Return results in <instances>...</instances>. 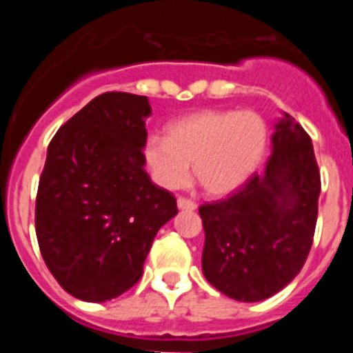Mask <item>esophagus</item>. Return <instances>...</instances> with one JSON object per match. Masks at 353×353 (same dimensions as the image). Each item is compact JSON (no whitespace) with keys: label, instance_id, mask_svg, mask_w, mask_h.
Segmentation results:
<instances>
[{"label":"esophagus","instance_id":"1","mask_svg":"<svg viewBox=\"0 0 353 353\" xmlns=\"http://www.w3.org/2000/svg\"><path fill=\"white\" fill-rule=\"evenodd\" d=\"M176 205H179L180 210H196V201H192V199L189 198H183V196H180L179 199H176Z\"/></svg>","mask_w":353,"mask_h":353}]
</instances>
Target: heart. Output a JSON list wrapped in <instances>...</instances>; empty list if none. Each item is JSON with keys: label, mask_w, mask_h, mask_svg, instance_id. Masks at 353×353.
I'll list each match as a JSON object with an SVG mask.
<instances>
[{"label": "heart", "mask_w": 353, "mask_h": 353, "mask_svg": "<svg viewBox=\"0 0 353 353\" xmlns=\"http://www.w3.org/2000/svg\"><path fill=\"white\" fill-rule=\"evenodd\" d=\"M269 129L256 111H199L173 121L168 138L150 136L145 161L164 189L191 180L212 196L236 191L254 173L267 148Z\"/></svg>", "instance_id": "b5f03b06"}]
</instances>
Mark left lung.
Listing matches in <instances>:
<instances>
[{"instance_id": "left-lung-1", "label": "left lung", "mask_w": 353, "mask_h": 353, "mask_svg": "<svg viewBox=\"0 0 353 353\" xmlns=\"http://www.w3.org/2000/svg\"><path fill=\"white\" fill-rule=\"evenodd\" d=\"M320 170L311 138L290 114L276 123L263 174L199 207L207 281L235 301L272 297L301 272L313 245Z\"/></svg>"}]
</instances>
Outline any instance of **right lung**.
I'll return each mask as SVG.
<instances>
[{
    "label": "right lung",
    "mask_w": 353,
    "mask_h": 353,
    "mask_svg": "<svg viewBox=\"0 0 353 353\" xmlns=\"http://www.w3.org/2000/svg\"><path fill=\"white\" fill-rule=\"evenodd\" d=\"M148 97L108 92L60 127L35 205L39 248L61 288L105 302L143 276L152 242L176 199L145 171Z\"/></svg>",
    "instance_id": "obj_1"
}]
</instances>
